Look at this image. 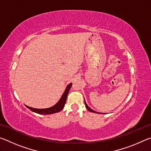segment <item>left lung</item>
<instances>
[{"instance_id":"obj_1","label":"left lung","mask_w":151,"mask_h":151,"mask_svg":"<svg viewBox=\"0 0 151 151\" xmlns=\"http://www.w3.org/2000/svg\"><path fill=\"white\" fill-rule=\"evenodd\" d=\"M85 106H86V108L87 109V110L88 111H91V112H96V113H99V112H96V111H93V109H91L90 107L89 106H88V105L87 104H86V102H85Z\"/></svg>"}]
</instances>
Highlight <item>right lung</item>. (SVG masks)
I'll list each match as a JSON object with an SVG mask.
<instances>
[{"label": "right lung", "instance_id": "add662e5", "mask_svg": "<svg viewBox=\"0 0 151 151\" xmlns=\"http://www.w3.org/2000/svg\"><path fill=\"white\" fill-rule=\"evenodd\" d=\"M72 86V83H70L67 86H66V90L65 91V93H63L62 97H61L58 103L50 108H48V109H35V108H32V107H29L26 105L28 109H29L30 111H32V112H35L36 113L38 114H53V113H56V112H60L61 110H62L64 106H65V104L66 103V98H67L68 96V91H69L70 88Z\"/></svg>", "mask_w": 151, "mask_h": 151}]
</instances>
